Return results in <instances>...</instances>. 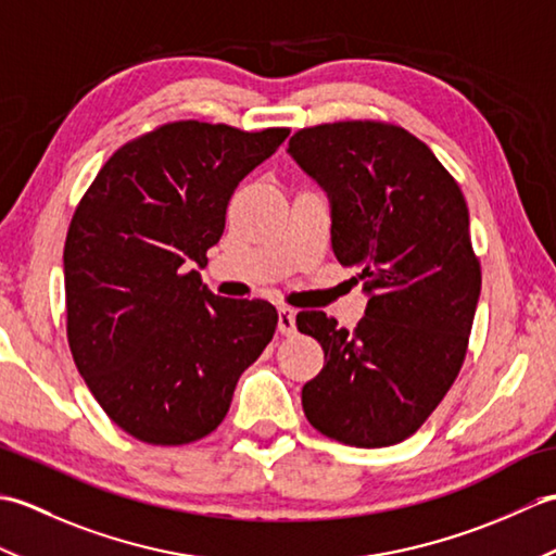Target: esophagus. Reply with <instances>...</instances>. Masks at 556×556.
I'll list each match as a JSON object with an SVG mask.
<instances>
[{"label":"esophagus","mask_w":556,"mask_h":556,"mask_svg":"<svg viewBox=\"0 0 556 556\" xmlns=\"http://www.w3.org/2000/svg\"><path fill=\"white\" fill-rule=\"evenodd\" d=\"M277 329H279V334H285V337L296 334V313H293L291 308H279L277 311Z\"/></svg>","instance_id":"34e87169"}]
</instances>
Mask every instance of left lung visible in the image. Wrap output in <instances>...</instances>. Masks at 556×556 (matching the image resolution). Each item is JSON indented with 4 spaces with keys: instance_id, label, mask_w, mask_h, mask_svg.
Segmentation results:
<instances>
[{
    "instance_id": "1",
    "label": "left lung",
    "mask_w": 556,
    "mask_h": 556,
    "mask_svg": "<svg viewBox=\"0 0 556 556\" xmlns=\"http://www.w3.org/2000/svg\"><path fill=\"white\" fill-rule=\"evenodd\" d=\"M289 155L332 203V248L358 269L368 308L353 332L296 315L325 365L303 387L305 418L341 444L404 442L454 384L480 296V260L456 179L406 128L334 122L301 128Z\"/></svg>"
}]
</instances>
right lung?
<instances>
[{
  "label": "right lung",
  "instance_id": "add662e5",
  "mask_svg": "<svg viewBox=\"0 0 556 556\" xmlns=\"http://www.w3.org/2000/svg\"><path fill=\"white\" fill-rule=\"evenodd\" d=\"M289 128L172 122L104 162L64 243L71 356L102 410L136 440H203L241 372L275 337L267 301L207 291L193 265L222 239L236 186Z\"/></svg>",
  "mask_w": 556,
  "mask_h": 556
}]
</instances>
